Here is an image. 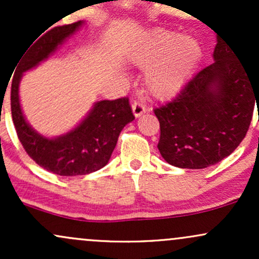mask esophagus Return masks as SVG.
<instances>
[{"label": "esophagus", "instance_id": "esophagus-1", "mask_svg": "<svg viewBox=\"0 0 259 259\" xmlns=\"http://www.w3.org/2000/svg\"><path fill=\"white\" fill-rule=\"evenodd\" d=\"M132 109H133L134 115H135L136 118H139L140 115H142L145 112H146V107L139 102H134L132 105Z\"/></svg>", "mask_w": 259, "mask_h": 259}]
</instances>
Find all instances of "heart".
I'll return each mask as SVG.
<instances>
[{"label": "heart", "mask_w": 259, "mask_h": 259, "mask_svg": "<svg viewBox=\"0 0 259 259\" xmlns=\"http://www.w3.org/2000/svg\"><path fill=\"white\" fill-rule=\"evenodd\" d=\"M129 58L136 67L146 68L145 88L154 99L178 94L202 58L200 41L190 35L153 30L134 45Z\"/></svg>", "instance_id": "1"}]
</instances>
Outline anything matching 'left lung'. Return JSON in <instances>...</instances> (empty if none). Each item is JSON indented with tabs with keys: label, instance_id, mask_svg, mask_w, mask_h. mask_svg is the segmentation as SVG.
Returning a JSON list of instances; mask_svg holds the SVG:
<instances>
[{
	"label": "left lung",
	"instance_id": "8db88e82",
	"mask_svg": "<svg viewBox=\"0 0 259 259\" xmlns=\"http://www.w3.org/2000/svg\"><path fill=\"white\" fill-rule=\"evenodd\" d=\"M213 61L171 102L154 108L160 126L157 147L174 167L203 169L221 162L241 144L251 124L259 72L248 69L218 36Z\"/></svg>",
	"mask_w": 259,
	"mask_h": 259
}]
</instances>
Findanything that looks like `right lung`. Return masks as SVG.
I'll return each mask as SVG.
<instances>
[{
    "label": "right lung",
    "mask_w": 259,
    "mask_h": 259,
    "mask_svg": "<svg viewBox=\"0 0 259 259\" xmlns=\"http://www.w3.org/2000/svg\"><path fill=\"white\" fill-rule=\"evenodd\" d=\"M84 25L80 20L57 26L31 42L19 58L11 89L12 118L26 153L40 167L63 177L86 175L105 167L123 127L135 119L129 100L124 97L97 101L73 129L53 138L40 134L26 120L19 96L24 73L38 67Z\"/></svg>",
    "instance_id": "obj_1"
}]
</instances>
